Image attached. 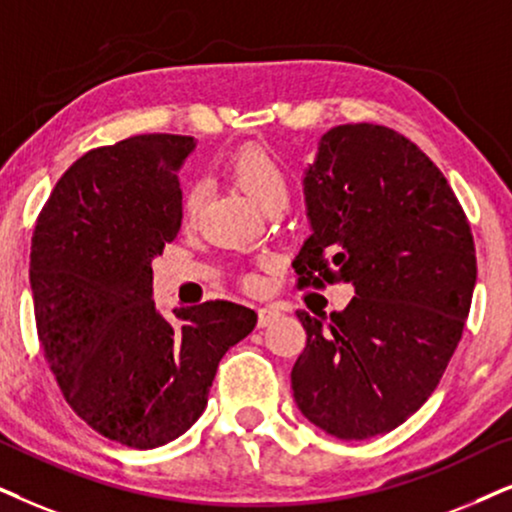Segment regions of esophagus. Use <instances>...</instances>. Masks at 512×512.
<instances>
[{"label":"esophagus","mask_w":512,"mask_h":512,"mask_svg":"<svg viewBox=\"0 0 512 512\" xmlns=\"http://www.w3.org/2000/svg\"><path fill=\"white\" fill-rule=\"evenodd\" d=\"M278 316H281V309L278 307H260L257 309V326H269V323H274Z\"/></svg>","instance_id":"esophagus-1"}]
</instances>
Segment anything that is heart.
Listing matches in <instances>:
<instances>
[{
	"label": "heart",
	"mask_w": 512,
	"mask_h": 512,
	"mask_svg": "<svg viewBox=\"0 0 512 512\" xmlns=\"http://www.w3.org/2000/svg\"><path fill=\"white\" fill-rule=\"evenodd\" d=\"M226 174L260 210L286 208L290 198V179L286 165L267 146L248 144L226 160ZM200 210L198 189H189L184 196V217L196 219Z\"/></svg>",
	"instance_id": "heart-1"
}]
</instances>
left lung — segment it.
I'll use <instances>...</instances> for the list:
<instances>
[{
  "instance_id": "left-lung-1",
  "label": "left lung",
  "mask_w": 512,
  "mask_h": 512,
  "mask_svg": "<svg viewBox=\"0 0 512 512\" xmlns=\"http://www.w3.org/2000/svg\"><path fill=\"white\" fill-rule=\"evenodd\" d=\"M304 191L314 234L295 286L347 281L357 295L326 321L297 312L295 401L333 437L385 435L437 390L461 342L477 278L470 222L439 167L385 125L323 134Z\"/></svg>"
}]
</instances>
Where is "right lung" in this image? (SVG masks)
<instances>
[{
  "mask_svg": "<svg viewBox=\"0 0 512 512\" xmlns=\"http://www.w3.org/2000/svg\"><path fill=\"white\" fill-rule=\"evenodd\" d=\"M193 137L139 134L92 148L58 179L32 231L37 335L58 390L89 428L132 449L189 430L219 359L257 314L210 300L167 321L151 260L179 236L177 172Z\"/></svg>",
  "mask_w": 512,
  "mask_h": 512,
  "instance_id": "right-lung-1",
  "label": "right lung"
}]
</instances>
